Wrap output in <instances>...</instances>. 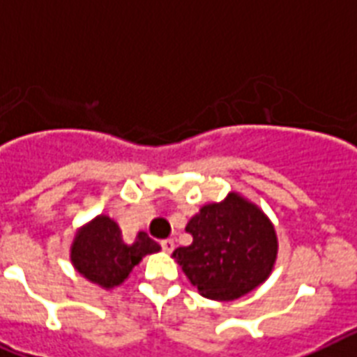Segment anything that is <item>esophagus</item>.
Returning a JSON list of instances; mask_svg holds the SVG:
<instances>
[{"label": "esophagus", "mask_w": 357, "mask_h": 357, "mask_svg": "<svg viewBox=\"0 0 357 357\" xmlns=\"http://www.w3.org/2000/svg\"><path fill=\"white\" fill-rule=\"evenodd\" d=\"M161 248H163V251L165 253H172L174 251V240H163V242H161Z\"/></svg>", "instance_id": "obj_1"}]
</instances>
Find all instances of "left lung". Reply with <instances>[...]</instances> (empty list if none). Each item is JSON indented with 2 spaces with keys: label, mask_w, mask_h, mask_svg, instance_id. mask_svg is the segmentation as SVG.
<instances>
[{
  "label": "left lung",
  "mask_w": 357,
  "mask_h": 357,
  "mask_svg": "<svg viewBox=\"0 0 357 357\" xmlns=\"http://www.w3.org/2000/svg\"><path fill=\"white\" fill-rule=\"evenodd\" d=\"M185 231L192 244L176 249L172 259L207 299H240L273 271L279 253L273 222L240 192L204 205Z\"/></svg>",
  "instance_id": "obj_1"
}]
</instances>
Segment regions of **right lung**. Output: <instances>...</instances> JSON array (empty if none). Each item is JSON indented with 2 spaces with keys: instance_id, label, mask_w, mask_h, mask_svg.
I'll use <instances>...</instances> for the list:
<instances>
[{
  "instance_id": "1",
  "label": "right lung",
  "mask_w": 357,
  "mask_h": 357,
  "mask_svg": "<svg viewBox=\"0 0 357 357\" xmlns=\"http://www.w3.org/2000/svg\"><path fill=\"white\" fill-rule=\"evenodd\" d=\"M159 251L161 245L144 231H139L132 244H126L117 222L108 214H98L77 229L69 260L84 279L98 288L113 289L128 279L143 257Z\"/></svg>"
}]
</instances>
